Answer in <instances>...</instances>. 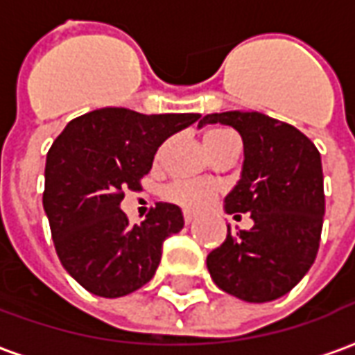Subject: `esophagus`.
<instances>
[{"label":"esophagus","mask_w":355,"mask_h":355,"mask_svg":"<svg viewBox=\"0 0 355 355\" xmlns=\"http://www.w3.org/2000/svg\"><path fill=\"white\" fill-rule=\"evenodd\" d=\"M192 220H193V216L190 215V213H186V211H184V223L190 224V223H192Z\"/></svg>","instance_id":"obj_1"}]
</instances>
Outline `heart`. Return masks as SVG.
<instances>
[{"label":"heart","mask_w":355,"mask_h":355,"mask_svg":"<svg viewBox=\"0 0 355 355\" xmlns=\"http://www.w3.org/2000/svg\"><path fill=\"white\" fill-rule=\"evenodd\" d=\"M234 139L236 137L224 129H211L203 135V142H205V148L211 157ZM213 196H215V188L207 182H200V180H175L169 186H165V190H163L165 200L177 203L186 211H200V209L207 207Z\"/></svg>","instance_id":"b5f03b06"}]
</instances>
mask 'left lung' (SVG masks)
Instances as JSON below:
<instances>
[{"mask_svg":"<svg viewBox=\"0 0 355 355\" xmlns=\"http://www.w3.org/2000/svg\"><path fill=\"white\" fill-rule=\"evenodd\" d=\"M230 125L241 135L245 162L224 207L251 230H232L207 254L213 282L247 302L287 295L315 261L325 215L323 169L318 148L297 127L261 112L207 114L200 121Z\"/></svg>","mask_w":355,"mask_h":355,"instance_id":"left-lung-1","label":"left lung"}]
</instances>
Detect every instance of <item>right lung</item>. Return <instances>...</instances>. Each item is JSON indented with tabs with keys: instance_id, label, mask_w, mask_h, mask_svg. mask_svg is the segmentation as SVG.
Listing matches in <instances>:
<instances>
[{
	"instance_id": "add662e5",
	"label": "right lung",
	"mask_w": 355,
	"mask_h": 355,
	"mask_svg": "<svg viewBox=\"0 0 355 355\" xmlns=\"http://www.w3.org/2000/svg\"><path fill=\"white\" fill-rule=\"evenodd\" d=\"M200 114H139L101 108L76 117L53 142L45 163L43 209L66 272L93 295L116 298L154 277L163 241L184 226L177 205L155 203L131 224L119 203L171 135Z\"/></svg>"
}]
</instances>
